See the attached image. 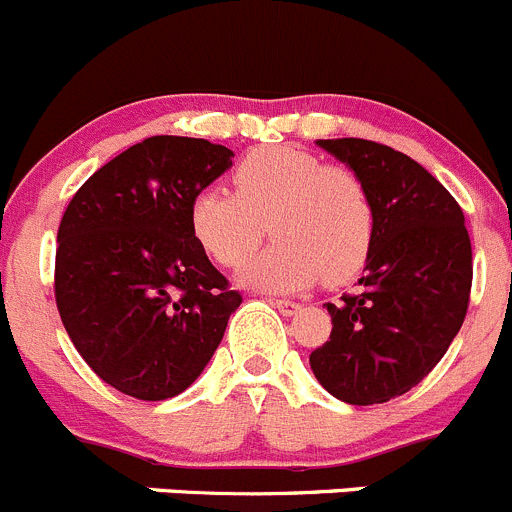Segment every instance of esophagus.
Masks as SVG:
<instances>
[{"label": "esophagus", "mask_w": 512, "mask_h": 512, "mask_svg": "<svg viewBox=\"0 0 512 512\" xmlns=\"http://www.w3.org/2000/svg\"><path fill=\"white\" fill-rule=\"evenodd\" d=\"M272 305H275V308H278L283 315H295L300 310V305L295 303V300H285V298H280V300L275 298L272 300Z\"/></svg>", "instance_id": "34e87169"}]
</instances>
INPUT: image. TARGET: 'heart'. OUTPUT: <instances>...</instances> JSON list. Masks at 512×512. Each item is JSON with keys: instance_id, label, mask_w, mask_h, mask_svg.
Listing matches in <instances>:
<instances>
[{"instance_id": "b5f03b06", "label": "heart", "mask_w": 512, "mask_h": 512, "mask_svg": "<svg viewBox=\"0 0 512 512\" xmlns=\"http://www.w3.org/2000/svg\"><path fill=\"white\" fill-rule=\"evenodd\" d=\"M234 191L209 186L191 199L194 240L222 267H240L265 232L275 237L242 270L247 288L295 293L321 278L348 283L371 255L376 212L346 166L290 146H262L234 169Z\"/></svg>"}]
</instances>
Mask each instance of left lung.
<instances>
[{
  "mask_svg": "<svg viewBox=\"0 0 512 512\" xmlns=\"http://www.w3.org/2000/svg\"><path fill=\"white\" fill-rule=\"evenodd\" d=\"M315 143L364 181L376 234L361 290L326 303L331 341L310 353V369L346 404H384L414 389L460 333L472 288L465 214L401 151L364 138Z\"/></svg>",
  "mask_w": 512,
  "mask_h": 512,
  "instance_id": "left-lung-1",
  "label": "left lung"
}]
</instances>
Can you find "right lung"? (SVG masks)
<instances>
[{"label":"right lung","instance_id":"add662e5","mask_svg":"<svg viewBox=\"0 0 512 512\" xmlns=\"http://www.w3.org/2000/svg\"><path fill=\"white\" fill-rule=\"evenodd\" d=\"M204 138L151 136L100 166L57 229L55 300L85 364L113 389H189L240 308L189 227L191 199L232 166Z\"/></svg>","mask_w":512,"mask_h":512}]
</instances>
